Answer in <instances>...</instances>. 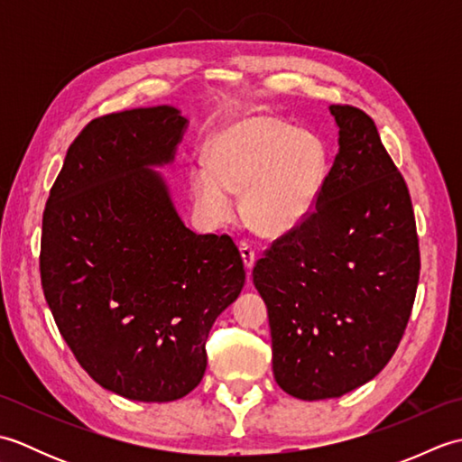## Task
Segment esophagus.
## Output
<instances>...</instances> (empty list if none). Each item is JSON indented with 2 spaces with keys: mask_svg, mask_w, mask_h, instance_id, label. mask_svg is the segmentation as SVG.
I'll list each match as a JSON object with an SVG mask.
<instances>
[{
  "mask_svg": "<svg viewBox=\"0 0 462 462\" xmlns=\"http://www.w3.org/2000/svg\"><path fill=\"white\" fill-rule=\"evenodd\" d=\"M240 254H242V260H244V266L250 272L254 268V263H256V252H254L252 244L248 242H240Z\"/></svg>",
  "mask_w": 462,
  "mask_h": 462,
  "instance_id": "esophagus-1",
  "label": "esophagus"
}]
</instances>
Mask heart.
Segmentation results:
<instances>
[{
    "mask_svg": "<svg viewBox=\"0 0 462 462\" xmlns=\"http://www.w3.org/2000/svg\"><path fill=\"white\" fill-rule=\"evenodd\" d=\"M208 164L190 166L189 186L200 218L218 226L240 210L262 236L282 238L316 210L328 179V149L318 134L273 115H250L216 131Z\"/></svg>",
    "mask_w": 462,
    "mask_h": 462,
    "instance_id": "obj_1",
    "label": "heart"
}]
</instances>
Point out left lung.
Wrapping results in <instances>:
<instances>
[{
  "instance_id": "obj_1",
  "label": "left lung",
  "mask_w": 462,
  "mask_h": 462,
  "mask_svg": "<svg viewBox=\"0 0 462 462\" xmlns=\"http://www.w3.org/2000/svg\"><path fill=\"white\" fill-rule=\"evenodd\" d=\"M337 156L316 210L252 272L266 301L278 385L303 401L365 385L399 346L419 283L407 184L377 126L331 105Z\"/></svg>"
}]
</instances>
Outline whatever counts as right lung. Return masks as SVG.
I'll use <instances>...</instances> for the list:
<instances>
[{
    "mask_svg": "<svg viewBox=\"0 0 462 462\" xmlns=\"http://www.w3.org/2000/svg\"><path fill=\"white\" fill-rule=\"evenodd\" d=\"M186 129L171 105L91 121L43 212L39 268L59 331L103 389L143 403L199 385L212 323L246 282L236 244L186 228L159 172Z\"/></svg>",
    "mask_w": 462,
    "mask_h": 462,
    "instance_id": "add662e5",
    "label": "right lung"
}]
</instances>
